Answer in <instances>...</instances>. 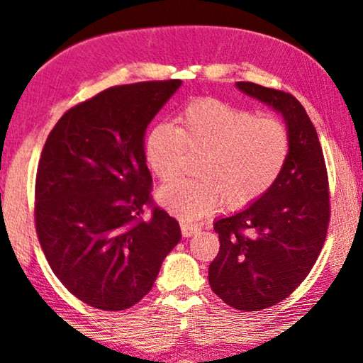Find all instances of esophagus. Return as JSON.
<instances>
[{
  "label": "esophagus",
  "instance_id": "34e87169",
  "mask_svg": "<svg viewBox=\"0 0 363 363\" xmlns=\"http://www.w3.org/2000/svg\"><path fill=\"white\" fill-rule=\"evenodd\" d=\"M181 231H182V236H184V238H191V236H194V235H197V233H199V228H197L196 224L182 221L181 223Z\"/></svg>",
  "mask_w": 363,
  "mask_h": 363
}]
</instances>
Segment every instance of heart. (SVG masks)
Masks as SVG:
<instances>
[{
    "label": "heart",
    "instance_id": "1",
    "mask_svg": "<svg viewBox=\"0 0 363 363\" xmlns=\"http://www.w3.org/2000/svg\"><path fill=\"white\" fill-rule=\"evenodd\" d=\"M177 128L157 125L145 139V159L162 182L182 172L187 152L203 154L194 181H177L157 192L169 213L186 221L213 213L226 201L231 209L255 203L281 174L290 134L279 118L214 99L196 100L177 118Z\"/></svg>",
    "mask_w": 363,
    "mask_h": 363
}]
</instances>
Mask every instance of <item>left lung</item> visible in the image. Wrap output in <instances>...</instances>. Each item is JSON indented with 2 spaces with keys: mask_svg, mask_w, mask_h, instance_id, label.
I'll return each mask as SVG.
<instances>
[{
  "mask_svg": "<svg viewBox=\"0 0 363 363\" xmlns=\"http://www.w3.org/2000/svg\"><path fill=\"white\" fill-rule=\"evenodd\" d=\"M236 86L278 112L290 134L277 182L247 208L214 221L221 245L209 264L211 288L233 308L259 311L290 296L313 268L328 229V177L303 105L251 82Z\"/></svg>",
  "mask_w": 363,
  "mask_h": 363,
  "instance_id": "8db88e82",
  "label": "left lung"
}]
</instances>
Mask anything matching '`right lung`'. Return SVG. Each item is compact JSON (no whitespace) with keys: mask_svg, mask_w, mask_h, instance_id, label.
<instances>
[{"mask_svg":"<svg viewBox=\"0 0 363 363\" xmlns=\"http://www.w3.org/2000/svg\"><path fill=\"white\" fill-rule=\"evenodd\" d=\"M181 80L112 86L57 122L35 186L36 233L50 268L99 310L134 306L152 288L181 228L150 204L145 130Z\"/></svg>","mask_w":363,"mask_h":363,"instance_id":"1","label":"right lung"}]
</instances>
